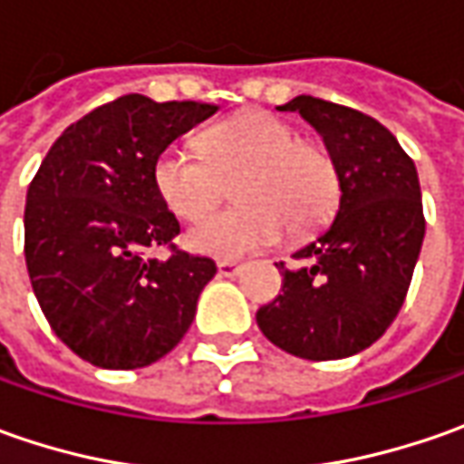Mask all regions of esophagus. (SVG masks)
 <instances>
[{
	"instance_id": "esophagus-1",
	"label": "esophagus",
	"mask_w": 464,
	"mask_h": 464,
	"mask_svg": "<svg viewBox=\"0 0 464 464\" xmlns=\"http://www.w3.org/2000/svg\"><path fill=\"white\" fill-rule=\"evenodd\" d=\"M217 271H219V276L235 278L242 274V266L240 263H235V260H219V263H217Z\"/></svg>"
}]
</instances>
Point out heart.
I'll return each mask as SVG.
<instances>
[{"mask_svg": "<svg viewBox=\"0 0 464 464\" xmlns=\"http://www.w3.org/2000/svg\"><path fill=\"white\" fill-rule=\"evenodd\" d=\"M198 153L168 147L157 154L152 183L169 214L201 219L227 186L237 206L198 222L186 235L193 253L235 260L289 235L304 237L335 214L341 175L333 154L299 139L292 123L266 111H245L206 129Z\"/></svg>", "mask_w": 464, "mask_h": 464, "instance_id": "1", "label": "heart"}]
</instances>
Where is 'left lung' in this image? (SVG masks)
<instances>
[{
  "label": "left lung",
  "mask_w": 464,
  "mask_h": 464,
  "mask_svg": "<svg viewBox=\"0 0 464 464\" xmlns=\"http://www.w3.org/2000/svg\"><path fill=\"white\" fill-rule=\"evenodd\" d=\"M278 111L299 113L333 154L341 204L328 229L281 268L284 286L256 314L281 351L346 359L369 348L398 317L426 232L416 165L380 121L346 105L299 95Z\"/></svg>",
  "instance_id": "obj_1"
}]
</instances>
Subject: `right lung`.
Listing matches in <instances>:
<instances>
[{
	"mask_svg": "<svg viewBox=\"0 0 464 464\" xmlns=\"http://www.w3.org/2000/svg\"><path fill=\"white\" fill-rule=\"evenodd\" d=\"M217 111L123 95L72 123L27 188L30 284L48 325L84 362L141 369L190 328L217 266L172 245L180 224L154 190L152 165ZM160 244L170 258L147 259Z\"/></svg>",
	"mask_w": 464,
	"mask_h": 464,
	"instance_id": "add662e5",
	"label": "right lung"
}]
</instances>
